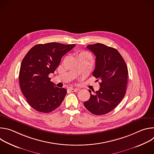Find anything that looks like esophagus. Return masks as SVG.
I'll list each match as a JSON object with an SVG mask.
<instances>
[{
    "instance_id": "obj_1",
    "label": "esophagus",
    "mask_w": 154,
    "mask_h": 154,
    "mask_svg": "<svg viewBox=\"0 0 154 154\" xmlns=\"http://www.w3.org/2000/svg\"><path fill=\"white\" fill-rule=\"evenodd\" d=\"M69 91H71V92H77L79 89H77V88H69L68 89Z\"/></svg>"
}]
</instances>
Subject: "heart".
Instances as JSON below:
<instances>
[{
	"mask_svg": "<svg viewBox=\"0 0 154 154\" xmlns=\"http://www.w3.org/2000/svg\"><path fill=\"white\" fill-rule=\"evenodd\" d=\"M77 56H78V58H85L88 60L90 61H91L93 59V57H92L91 54L90 53H89L88 52H86V51H83V52H79Z\"/></svg>",
	"mask_w": 154,
	"mask_h": 154,
	"instance_id": "obj_1",
	"label": "heart"
}]
</instances>
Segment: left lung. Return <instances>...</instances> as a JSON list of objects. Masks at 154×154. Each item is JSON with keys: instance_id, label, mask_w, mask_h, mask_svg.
<instances>
[{"instance_id": "left-lung-1", "label": "left lung", "mask_w": 154, "mask_h": 154, "mask_svg": "<svg viewBox=\"0 0 154 154\" xmlns=\"http://www.w3.org/2000/svg\"><path fill=\"white\" fill-rule=\"evenodd\" d=\"M96 56L93 75L100 80V89L90 93V99L83 103L88 110L96 115H102L115 108L125 94L128 69L125 62L115 48L100 43L86 47Z\"/></svg>"}]
</instances>
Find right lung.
I'll return each mask as SVG.
<instances>
[{
	"mask_svg": "<svg viewBox=\"0 0 154 154\" xmlns=\"http://www.w3.org/2000/svg\"><path fill=\"white\" fill-rule=\"evenodd\" d=\"M75 46L58 42L39 44L33 46L22 61L19 75L20 89L36 111L50 113L63 102L67 90L57 87L49 75L54 72L62 57Z\"/></svg>",
	"mask_w": 154,
	"mask_h": 154,
	"instance_id": "1",
	"label": "right lung"
}]
</instances>
